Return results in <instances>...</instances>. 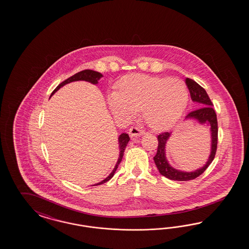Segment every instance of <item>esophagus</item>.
Here are the masks:
<instances>
[{"label":"esophagus","instance_id":"obj_1","mask_svg":"<svg viewBox=\"0 0 249 249\" xmlns=\"http://www.w3.org/2000/svg\"><path fill=\"white\" fill-rule=\"evenodd\" d=\"M128 133H129L130 137H139V136L143 135L145 132H144V130L141 129L140 128L131 127V128H129Z\"/></svg>","mask_w":249,"mask_h":249}]
</instances>
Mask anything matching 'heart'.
I'll list each match as a JSON object with an SVG mask.
<instances>
[{"label":"heart","instance_id":"b5f03b06","mask_svg":"<svg viewBox=\"0 0 249 249\" xmlns=\"http://www.w3.org/2000/svg\"><path fill=\"white\" fill-rule=\"evenodd\" d=\"M189 89L181 79L145 75L121 78L118 91L107 96L114 116L129 121L138 110L153 129L171 128L181 119L188 105Z\"/></svg>","mask_w":249,"mask_h":249}]
</instances>
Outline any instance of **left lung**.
Here are the masks:
<instances>
[{
  "mask_svg": "<svg viewBox=\"0 0 249 249\" xmlns=\"http://www.w3.org/2000/svg\"><path fill=\"white\" fill-rule=\"evenodd\" d=\"M185 83L190 91L191 98L193 102L198 106L199 108L190 112L186 115L184 121H196L200 125L209 128L211 144H210V154L204 165L195 171L185 172L179 170L171 165L166 157V144L171 138L173 131L163 132L158 135V150L156 155L153 157L154 162L160 172L166 178L174 181H189L197 178L199 175L204 173L207 167L211 164L215 156L217 148V119L214 109L213 108L211 99L208 97L206 91L195 80L191 78H186Z\"/></svg>",
  "mask_w": 249,
  "mask_h": 249,
  "instance_id": "8db88e82",
  "label": "left lung"
}]
</instances>
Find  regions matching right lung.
Segmentation results:
<instances>
[{
    "mask_svg": "<svg viewBox=\"0 0 249 249\" xmlns=\"http://www.w3.org/2000/svg\"><path fill=\"white\" fill-rule=\"evenodd\" d=\"M103 77V75L99 72L97 71H94V70H90V69H86L83 71H80L78 73H76L74 75L70 76L69 78H68L67 80L63 81L62 83L59 84L55 89L52 92L50 98L53 96V94L57 90H59L62 87H64L65 85L67 84L71 83V82H75V81H87V82H89V83L93 84V85H98V81L100 80V78ZM119 148H120V155H119V159H118V161L116 163V165L114 167L113 171L110 173V174L105 178L103 181H99L98 183L94 184L95 185H99V184H102V183H105L107 181H109L112 177L114 176V174L116 173L117 169H118V166L121 163V160L123 157V154H124V151L128 145V142H129V137H128L127 133H121V135L119 136Z\"/></svg>",
    "mask_w": 249,
    "mask_h": 249,
    "instance_id": "add662e5",
    "label": "right lung"
}]
</instances>
